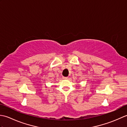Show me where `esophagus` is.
Here are the masks:
<instances>
[{"label": "esophagus", "mask_w": 127, "mask_h": 127, "mask_svg": "<svg viewBox=\"0 0 127 127\" xmlns=\"http://www.w3.org/2000/svg\"><path fill=\"white\" fill-rule=\"evenodd\" d=\"M68 77H63V79H68Z\"/></svg>", "instance_id": "34e87169"}]
</instances>
